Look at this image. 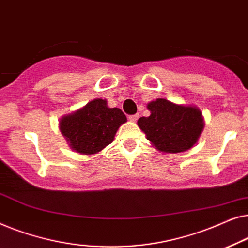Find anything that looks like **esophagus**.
<instances>
[{"mask_svg":"<svg viewBox=\"0 0 248 248\" xmlns=\"http://www.w3.org/2000/svg\"><path fill=\"white\" fill-rule=\"evenodd\" d=\"M138 118H139L138 114H132V116H129V120H130L131 123H136V121L138 120Z\"/></svg>","mask_w":248,"mask_h":248,"instance_id":"34e87169","label":"esophagus"}]
</instances>
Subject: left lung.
Returning <instances> with one entry per match:
<instances>
[{
  "instance_id": "1",
  "label": "left lung",
  "mask_w": 248,
  "mask_h": 248,
  "mask_svg": "<svg viewBox=\"0 0 248 248\" xmlns=\"http://www.w3.org/2000/svg\"><path fill=\"white\" fill-rule=\"evenodd\" d=\"M147 109L151 114L139 118L138 127L159 152H186L193 147L203 130V117L197 107L156 99L147 104Z\"/></svg>"
}]
</instances>
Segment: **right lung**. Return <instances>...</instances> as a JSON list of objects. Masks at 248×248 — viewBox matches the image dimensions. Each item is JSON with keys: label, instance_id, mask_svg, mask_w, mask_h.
Instances as JSON below:
<instances>
[{"label": "right lung", "instance_id": "add662e5", "mask_svg": "<svg viewBox=\"0 0 248 248\" xmlns=\"http://www.w3.org/2000/svg\"><path fill=\"white\" fill-rule=\"evenodd\" d=\"M125 121L127 118L119 108H109L106 100L94 99L62 117L59 129L72 149L92 155L113 141L117 130Z\"/></svg>", "mask_w": 248, "mask_h": 248}]
</instances>
